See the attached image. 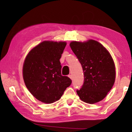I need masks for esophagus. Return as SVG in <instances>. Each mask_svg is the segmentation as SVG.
<instances>
[{
	"instance_id": "esophagus-1",
	"label": "esophagus",
	"mask_w": 132,
	"mask_h": 132,
	"mask_svg": "<svg viewBox=\"0 0 132 132\" xmlns=\"http://www.w3.org/2000/svg\"><path fill=\"white\" fill-rule=\"evenodd\" d=\"M68 77L70 78V79H72V76H71V75H68Z\"/></svg>"
}]
</instances>
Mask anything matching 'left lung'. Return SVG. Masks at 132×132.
<instances>
[{"mask_svg": "<svg viewBox=\"0 0 132 132\" xmlns=\"http://www.w3.org/2000/svg\"><path fill=\"white\" fill-rule=\"evenodd\" d=\"M70 48L81 63L84 82L76 90L82 101L88 104L98 102L106 97L115 80V67L110 53L99 42H71Z\"/></svg>", "mask_w": 132, "mask_h": 132, "instance_id": "left-lung-1", "label": "left lung"}]
</instances>
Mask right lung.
Here are the masks:
<instances>
[{"instance_id": "add662e5", "label": "right lung", "mask_w": 132, "mask_h": 132, "mask_svg": "<svg viewBox=\"0 0 132 132\" xmlns=\"http://www.w3.org/2000/svg\"><path fill=\"white\" fill-rule=\"evenodd\" d=\"M66 45L64 42L44 41L35 46L24 61L23 73L29 91L46 104L59 100L71 80L61 75L59 59Z\"/></svg>"}]
</instances>
